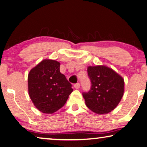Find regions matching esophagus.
<instances>
[{
	"instance_id": "esophagus-1",
	"label": "esophagus",
	"mask_w": 147,
	"mask_h": 147,
	"mask_svg": "<svg viewBox=\"0 0 147 147\" xmlns=\"http://www.w3.org/2000/svg\"><path fill=\"white\" fill-rule=\"evenodd\" d=\"M74 87L75 89H79L80 87V83H76L74 84Z\"/></svg>"
}]
</instances>
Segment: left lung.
<instances>
[{
    "label": "left lung",
    "mask_w": 147,
    "mask_h": 147,
    "mask_svg": "<svg viewBox=\"0 0 147 147\" xmlns=\"http://www.w3.org/2000/svg\"><path fill=\"white\" fill-rule=\"evenodd\" d=\"M88 73L91 80V89L82 93L87 107L99 115L111 112L123 96V77L104 65L89 66Z\"/></svg>",
    "instance_id": "left-lung-1"
}]
</instances>
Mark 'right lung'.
I'll return each mask as SVG.
<instances>
[{
  "instance_id": "obj_1",
  "label": "right lung",
  "mask_w": 147,
  "mask_h": 147,
  "mask_svg": "<svg viewBox=\"0 0 147 147\" xmlns=\"http://www.w3.org/2000/svg\"><path fill=\"white\" fill-rule=\"evenodd\" d=\"M59 67L58 61L44 59L28 74L29 96L36 108L44 113H53L62 108L73 91Z\"/></svg>"
}]
</instances>
